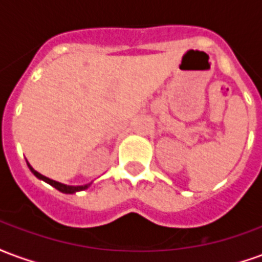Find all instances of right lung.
Segmentation results:
<instances>
[{
	"label": "right lung",
	"instance_id": "add662e5",
	"mask_svg": "<svg viewBox=\"0 0 262 262\" xmlns=\"http://www.w3.org/2000/svg\"><path fill=\"white\" fill-rule=\"evenodd\" d=\"M28 167H29V170L32 171V174L36 177V178H39V180H42V181L48 182L49 185H52V187H54L57 191H60V192L63 193H75V192H80V191H84V189H86V188H90V185L91 184H85V185H66V184H61V182H57L54 181V180H50V178H48V177L42 176L40 172H37L36 170H33V167H32L29 163H28Z\"/></svg>",
	"mask_w": 262,
	"mask_h": 262
}]
</instances>
